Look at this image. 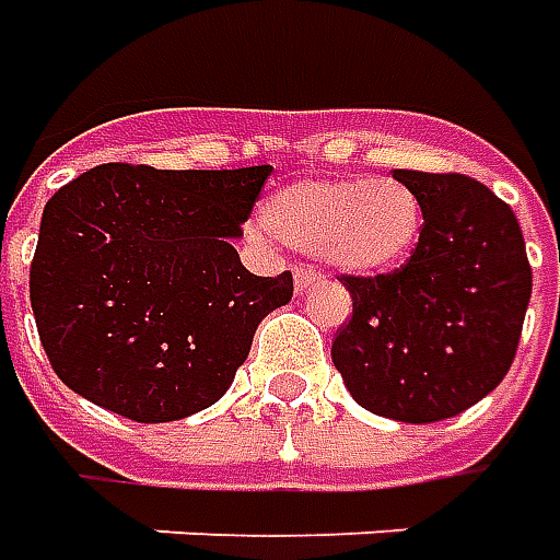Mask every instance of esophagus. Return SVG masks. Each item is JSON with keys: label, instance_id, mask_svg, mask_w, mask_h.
<instances>
[{"label": "esophagus", "instance_id": "esophagus-1", "mask_svg": "<svg viewBox=\"0 0 560 560\" xmlns=\"http://www.w3.org/2000/svg\"><path fill=\"white\" fill-rule=\"evenodd\" d=\"M320 281V276L315 272V269H306V267H296L293 269V288H296V293H308L315 284Z\"/></svg>", "mask_w": 560, "mask_h": 560}]
</instances>
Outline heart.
<instances>
[{"label": "heart", "mask_w": 560, "mask_h": 560, "mask_svg": "<svg viewBox=\"0 0 560 560\" xmlns=\"http://www.w3.org/2000/svg\"><path fill=\"white\" fill-rule=\"evenodd\" d=\"M260 221L284 245L315 252L346 276L373 279L412 257L424 230V206L397 178H312L279 187Z\"/></svg>", "instance_id": "obj_1"}]
</instances>
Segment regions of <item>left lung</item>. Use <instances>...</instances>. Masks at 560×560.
I'll return each instance as SVG.
<instances>
[{"label": "left lung", "instance_id": "1", "mask_svg": "<svg viewBox=\"0 0 560 560\" xmlns=\"http://www.w3.org/2000/svg\"><path fill=\"white\" fill-rule=\"evenodd\" d=\"M424 206L409 264L342 279L354 315L334 342L348 394L373 416L443 421L488 397L510 373L530 264L512 209L467 175L394 170Z\"/></svg>", "mask_w": 560, "mask_h": 560}]
</instances>
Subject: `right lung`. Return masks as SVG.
Segmentation results:
<instances>
[{"mask_svg": "<svg viewBox=\"0 0 560 560\" xmlns=\"http://www.w3.org/2000/svg\"><path fill=\"white\" fill-rule=\"evenodd\" d=\"M269 172L108 163L48 199L30 303L66 388L142 424L224 397L293 296L291 272L254 276L233 248Z\"/></svg>", "mask_w": 560, "mask_h": 560, "instance_id": "1", "label": "right lung"}]
</instances>
